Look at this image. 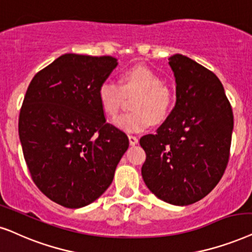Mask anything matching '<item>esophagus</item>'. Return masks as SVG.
Masks as SVG:
<instances>
[{"mask_svg": "<svg viewBox=\"0 0 252 252\" xmlns=\"http://www.w3.org/2000/svg\"><path fill=\"white\" fill-rule=\"evenodd\" d=\"M128 140H129L130 146H135L136 143L139 142V139L136 138V136H134V135H128Z\"/></svg>", "mask_w": 252, "mask_h": 252, "instance_id": "34e87169", "label": "esophagus"}]
</instances>
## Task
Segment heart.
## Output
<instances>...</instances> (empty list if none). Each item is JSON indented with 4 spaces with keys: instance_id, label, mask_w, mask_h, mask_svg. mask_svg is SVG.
I'll use <instances>...</instances> for the list:
<instances>
[{
    "instance_id": "obj_1",
    "label": "heart",
    "mask_w": 252,
    "mask_h": 252,
    "mask_svg": "<svg viewBox=\"0 0 252 252\" xmlns=\"http://www.w3.org/2000/svg\"><path fill=\"white\" fill-rule=\"evenodd\" d=\"M128 113L113 120L118 128L126 132H141L154 123L164 120L172 103V94L163 86V80L154 71L143 66L129 68L124 73L122 82L105 80L98 88V99L107 116L114 117L122 109L126 96L136 94Z\"/></svg>"
}]
</instances>
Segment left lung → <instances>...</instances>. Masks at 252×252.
Masks as SVG:
<instances>
[{
    "mask_svg": "<svg viewBox=\"0 0 252 252\" xmlns=\"http://www.w3.org/2000/svg\"><path fill=\"white\" fill-rule=\"evenodd\" d=\"M176 105L155 134L140 139L147 188L161 200L186 206L206 197L229 159L234 116L217 75L182 54L169 58Z\"/></svg>",
    "mask_w": 252,
    "mask_h": 252,
    "instance_id": "left-lung-1",
    "label": "left lung"
}]
</instances>
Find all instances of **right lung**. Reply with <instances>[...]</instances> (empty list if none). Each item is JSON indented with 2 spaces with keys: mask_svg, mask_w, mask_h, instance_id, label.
Listing matches in <instances>:
<instances>
[{
  "mask_svg": "<svg viewBox=\"0 0 252 252\" xmlns=\"http://www.w3.org/2000/svg\"><path fill=\"white\" fill-rule=\"evenodd\" d=\"M118 61L68 53L32 78L19 113L23 154L34 184L52 201L80 208L113 181L129 141L107 124L98 88Z\"/></svg>",
  "mask_w": 252,
  "mask_h": 252,
  "instance_id": "1",
  "label": "right lung"
}]
</instances>
